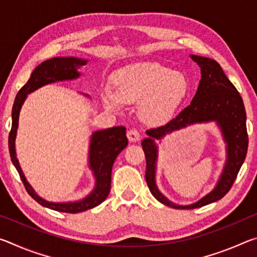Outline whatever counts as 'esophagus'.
Masks as SVG:
<instances>
[{
  "instance_id": "obj_1",
  "label": "esophagus",
  "mask_w": 257,
  "mask_h": 257,
  "mask_svg": "<svg viewBox=\"0 0 257 257\" xmlns=\"http://www.w3.org/2000/svg\"><path fill=\"white\" fill-rule=\"evenodd\" d=\"M127 137L129 139V142L134 143V142L139 141V138H141V135H139L138 130L130 129V130H128V133H127Z\"/></svg>"
}]
</instances>
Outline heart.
I'll return each mask as SVG.
<instances>
[{
  "instance_id": "1",
  "label": "heart",
  "mask_w": 257,
  "mask_h": 257,
  "mask_svg": "<svg viewBox=\"0 0 257 257\" xmlns=\"http://www.w3.org/2000/svg\"><path fill=\"white\" fill-rule=\"evenodd\" d=\"M115 89L106 86L102 101L112 111H122L125 103H139L145 123H167L189 94L190 84L182 72L159 63H142L115 73Z\"/></svg>"
}]
</instances>
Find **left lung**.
Instances as JSON below:
<instances>
[{
  "instance_id": "8db88e82",
  "label": "left lung",
  "mask_w": 257,
  "mask_h": 257,
  "mask_svg": "<svg viewBox=\"0 0 257 257\" xmlns=\"http://www.w3.org/2000/svg\"><path fill=\"white\" fill-rule=\"evenodd\" d=\"M201 68L202 78L197 92L190 105L184 108L175 119L158 128L146 130L149 138L142 142L146 158V182L153 196L164 205L173 208H197L219 201L231 188L239 170L245 161L248 149V135L246 128V111L242 98L231 81L224 75L215 60L199 55H190ZM215 120L221 129L227 144V161L220 179L211 193L190 206H177L160 193L155 182L157 146L155 139L167 133L188 126L190 124Z\"/></svg>"
}]
</instances>
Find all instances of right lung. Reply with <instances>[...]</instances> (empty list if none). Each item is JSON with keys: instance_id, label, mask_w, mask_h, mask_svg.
I'll list each match as a JSON object with an SVG mask.
<instances>
[{"instance_id": "1", "label": "right lung", "mask_w": 257, "mask_h": 257, "mask_svg": "<svg viewBox=\"0 0 257 257\" xmlns=\"http://www.w3.org/2000/svg\"><path fill=\"white\" fill-rule=\"evenodd\" d=\"M87 60L73 58V56L53 58L44 61L40 66L35 68L28 81L26 82V85L21 87V89L16 96L14 107H12V125L11 132L9 134V151H10L12 163H14L17 171H18L26 190L35 201L40 203L42 206L64 213L84 212L99 205L103 201H105L111 189L112 165L120 152L128 145L125 128L113 127L104 130H97V132L93 133L89 144L88 163L90 170L93 171L95 177V187L88 196L80 199V201L66 203L45 201V199H43L35 193V190L26 179L19 165V161L17 159L16 136L17 130H18L20 110L27 95L33 93L34 90L41 88L42 86L52 84V82L77 79L80 76L78 68L85 66ZM86 96H88V95H86Z\"/></svg>"}]
</instances>
